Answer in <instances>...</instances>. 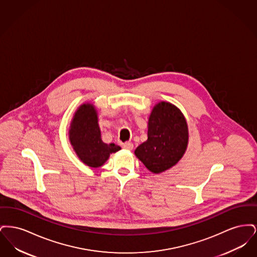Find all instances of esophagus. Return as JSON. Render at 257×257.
Wrapping results in <instances>:
<instances>
[{
    "label": "esophagus",
    "mask_w": 257,
    "mask_h": 257,
    "mask_svg": "<svg viewBox=\"0 0 257 257\" xmlns=\"http://www.w3.org/2000/svg\"><path fill=\"white\" fill-rule=\"evenodd\" d=\"M122 147L124 149H126V150H132L134 146H133V144H131V143H126V144L122 145Z\"/></svg>",
    "instance_id": "34e87169"
}]
</instances>
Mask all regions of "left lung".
<instances>
[{
	"label": "left lung",
	"instance_id": "8db88e82",
	"mask_svg": "<svg viewBox=\"0 0 257 257\" xmlns=\"http://www.w3.org/2000/svg\"><path fill=\"white\" fill-rule=\"evenodd\" d=\"M147 128V140L136 148L135 155L148 171L158 174L183 157L189 143L188 123L180 109L161 101L151 110Z\"/></svg>",
	"mask_w": 257,
	"mask_h": 257
}]
</instances>
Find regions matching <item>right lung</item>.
Wrapping results in <instances>:
<instances>
[{
	"label": "right lung",
	"instance_id": "obj_1",
	"mask_svg": "<svg viewBox=\"0 0 257 257\" xmlns=\"http://www.w3.org/2000/svg\"><path fill=\"white\" fill-rule=\"evenodd\" d=\"M69 142L78 158L89 168L102 167L121 147L105 144L101 139L96 108L91 103H84L74 112L68 130Z\"/></svg>",
	"mask_w": 257,
	"mask_h": 257
}]
</instances>
